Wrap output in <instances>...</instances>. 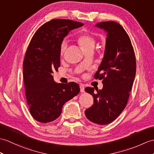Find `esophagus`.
Returning <instances> with one entry per match:
<instances>
[{
	"mask_svg": "<svg viewBox=\"0 0 154 154\" xmlns=\"http://www.w3.org/2000/svg\"><path fill=\"white\" fill-rule=\"evenodd\" d=\"M80 91L81 92H85V87L83 85H80Z\"/></svg>",
	"mask_w": 154,
	"mask_h": 154,
	"instance_id": "esophagus-1",
	"label": "esophagus"
}]
</instances>
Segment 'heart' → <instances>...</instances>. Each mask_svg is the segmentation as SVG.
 <instances>
[{"mask_svg":"<svg viewBox=\"0 0 154 154\" xmlns=\"http://www.w3.org/2000/svg\"><path fill=\"white\" fill-rule=\"evenodd\" d=\"M76 41L84 51H87L88 49H93L96 42L94 37L92 36V35L87 33H81L80 34H79L76 37ZM67 47V41L63 40L62 42H61L60 48L61 55H63V54L65 53Z\"/></svg>","mask_w":154,"mask_h":154,"instance_id":"b5f03b06","label":"heart"}]
</instances>
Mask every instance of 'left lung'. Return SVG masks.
I'll return each mask as SVG.
<instances>
[{"label":"left lung","instance_id":"obj_1","mask_svg":"<svg viewBox=\"0 0 154 154\" xmlns=\"http://www.w3.org/2000/svg\"><path fill=\"white\" fill-rule=\"evenodd\" d=\"M96 26L107 33L104 56L94 76L102 80L103 88L94 93L93 88H85V91L93 96L94 103L85 114L92 123L106 125L115 120L125 108L137 64L131 39L120 24L108 21Z\"/></svg>","mask_w":154,"mask_h":154}]
</instances>
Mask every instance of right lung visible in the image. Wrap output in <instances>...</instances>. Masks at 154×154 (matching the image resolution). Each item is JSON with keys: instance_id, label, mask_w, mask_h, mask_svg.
Returning a JSON list of instances; mask_svg holds the SVG:
<instances>
[{"instance_id": "obj_1", "label": "right lung", "mask_w": 154, "mask_h": 154, "mask_svg": "<svg viewBox=\"0 0 154 154\" xmlns=\"http://www.w3.org/2000/svg\"><path fill=\"white\" fill-rule=\"evenodd\" d=\"M83 25L70 20H52L38 29L29 44L23 63L25 91L31 115L38 122L56 120L64 103L80 92L79 85L74 82L56 83L52 74L60 66L63 38Z\"/></svg>"}]
</instances>
